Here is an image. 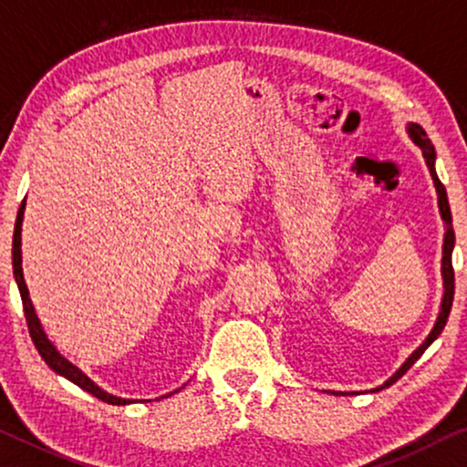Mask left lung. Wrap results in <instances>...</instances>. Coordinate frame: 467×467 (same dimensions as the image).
Here are the masks:
<instances>
[{
    "mask_svg": "<svg viewBox=\"0 0 467 467\" xmlns=\"http://www.w3.org/2000/svg\"><path fill=\"white\" fill-rule=\"evenodd\" d=\"M406 132L410 136V140H412L414 145L422 151V158H425L429 175H431L433 185H436V192H438V209H440V217H442V222H444V244H442V285H444V292H442V301H440L438 318H436V322H433V328L429 331L425 341H422V344L416 348V350L410 354L406 360H403V363L400 365V369H397L395 374L389 378V380H384V384H380V387L365 390V393H378V390L389 389L390 384H395L403 374H406L410 368H412L416 360L420 358V354L425 352L427 348L440 337V333H442V328L446 327V320H449V314H451V307H452V296H455V273H452V247H455V230H452V215H451V207H449V196H446L444 185L440 183L438 172H436V149H433L431 140L427 139L425 130H422L419 123H408ZM333 395H354V393H335V390H333Z\"/></svg>",
    "mask_w": 467,
    "mask_h": 467,
    "instance_id": "8db88e82",
    "label": "left lung"
}]
</instances>
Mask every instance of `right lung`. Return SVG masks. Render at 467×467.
<instances>
[{
	"mask_svg": "<svg viewBox=\"0 0 467 467\" xmlns=\"http://www.w3.org/2000/svg\"><path fill=\"white\" fill-rule=\"evenodd\" d=\"M23 215H25V201L21 202V207H18V213H16V223H15V234H12V273H15V282H16V288L21 292V301H23V312H25V320H27V328H29V335H31V341H34L36 350L42 358H45V363L51 368L55 374L64 376L66 380H70L80 387L87 393H91L93 397H98V400L107 401V403H113V406H128V403H134V400H123V397H117V395H110L109 390L99 389L96 382L91 380L89 376L85 374L83 369H78L77 365L70 363L64 354H61L51 339H48V335L45 331V327H42V322L38 318V314H36V307L34 303H31V296H29V288L27 284H25V275H23V252H21V233H23ZM185 387V384H183ZM182 387V389H183ZM182 389L172 390V393H179ZM169 395H161V397H171ZM158 397V400H161ZM149 401V400H147Z\"/></svg>",
	"mask_w": 467,
	"mask_h": 467,
	"instance_id": "add662e5",
	"label": "right lung"
}]
</instances>
